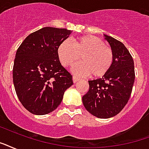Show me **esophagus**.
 <instances>
[{"mask_svg":"<svg viewBox=\"0 0 149 149\" xmlns=\"http://www.w3.org/2000/svg\"><path fill=\"white\" fill-rule=\"evenodd\" d=\"M79 79L78 78V77H75V76H73V77H72V81H73V83H77V81H79Z\"/></svg>","mask_w":149,"mask_h":149,"instance_id":"1","label":"esophagus"}]
</instances>
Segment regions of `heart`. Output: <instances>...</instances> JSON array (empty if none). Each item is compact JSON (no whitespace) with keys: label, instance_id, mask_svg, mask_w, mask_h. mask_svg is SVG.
<instances>
[{"label":"heart","instance_id":"1","mask_svg":"<svg viewBox=\"0 0 149 149\" xmlns=\"http://www.w3.org/2000/svg\"><path fill=\"white\" fill-rule=\"evenodd\" d=\"M58 56L65 67L73 65L82 58V62L75 65L73 71L80 76L91 74L94 78L105 76L112 68L114 52L102 40L94 36H83L70 43L63 40L58 47Z\"/></svg>","mask_w":149,"mask_h":149}]
</instances>
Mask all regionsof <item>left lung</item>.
Listing matches in <instances>:
<instances>
[{
  "label": "left lung",
  "mask_w": 149,
  "mask_h": 149,
  "mask_svg": "<svg viewBox=\"0 0 149 149\" xmlns=\"http://www.w3.org/2000/svg\"><path fill=\"white\" fill-rule=\"evenodd\" d=\"M105 37L114 52V62L102 78L88 81L89 91L82 97L85 109L102 119L122 111L130 99L135 79L134 60L127 48L115 38Z\"/></svg>",
  "instance_id": "8db88e82"
}]
</instances>
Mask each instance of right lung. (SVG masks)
<instances>
[{
  "label": "right lung",
  "mask_w": 149,
  "mask_h": 149,
  "mask_svg": "<svg viewBox=\"0 0 149 149\" xmlns=\"http://www.w3.org/2000/svg\"><path fill=\"white\" fill-rule=\"evenodd\" d=\"M71 33L66 29L44 27L32 33L19 46L13 65L18 98L35 115L52 112L62 102L72 77L60 63L58 47Z\"/></svg>",
  "instance_id": "obj_1"
}]
</instances>
